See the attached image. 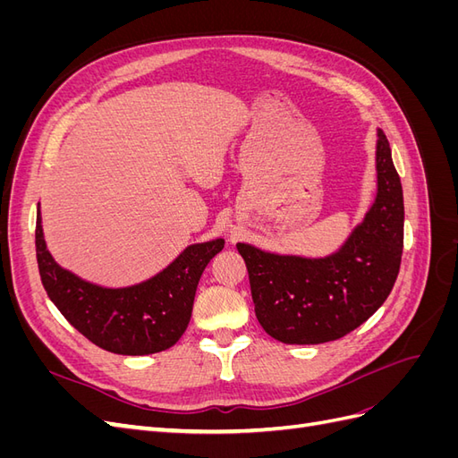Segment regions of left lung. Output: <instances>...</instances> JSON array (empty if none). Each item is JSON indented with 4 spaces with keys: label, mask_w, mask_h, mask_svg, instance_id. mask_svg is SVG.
<instances>
[{
    "label": "left lung",
    "mask_w": 458,
    "mask_h": 458,
    "mask_svg": "<svg viewBox=\"0 0 458 458\" xmlns=\"http://www.w3.org/2000/svg\"><path fill=\"white\" fill-rule=\"evenodd\" d=\"M378 191L340 250L325 258L263 252L239 242L254 310L263 330L283 344H323L363 325L390 296L403 254V189L382 130L377 141Z\"/></svg>",
    "instance_id": "left-lung-1"
}]
</instances>
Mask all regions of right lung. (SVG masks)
I'll return each mask as SVG.
<instances>
[{
	"instance_id": "obj_1",
	"label": "right lung",
	"mask_w": 458,
	"mask_h": 458,
	"mask_svg": "<svg viewBox=\"0 0 458 458\" xmlns=\"http://www.w3.org/2000/svg\"><path fill=\"white\" fill-rule=\"evenodd\" d=\"M224 241L191 244L150 279L105 288L63 269L49 254L38 204L36 258L49 300L78 332L118 355H150L172 348L185 332L200 275Z\"/></svg>"
}]
</instances>
